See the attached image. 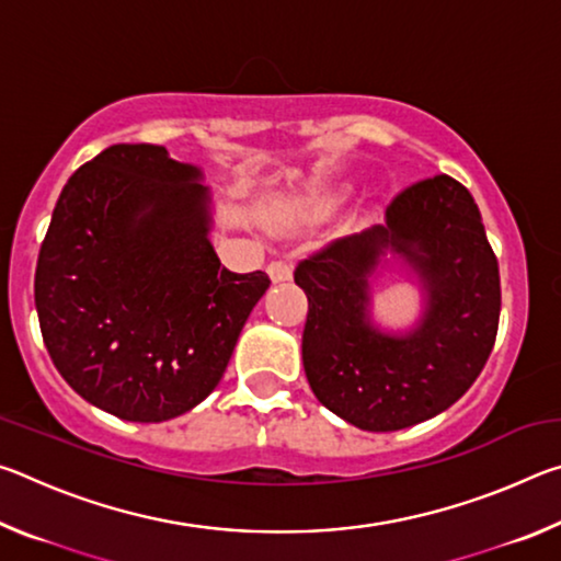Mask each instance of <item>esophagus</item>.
<instances>
[{"label": "esophagus", "mask_w": 561, "mask_h": 561, "mask_svg": "<svg viewBox=\"0 0 561 561\" xmlns=\"http://www.w3.org/2000/svg\"><path fill=\"white\" fill-rule=\"evenodd\" d=\"M267 274H270V279H272L274 284L289 282V279H291V264H289V262H282V260L272 262L270 267H267Z\"/></svg>", "instance_id": "obj_1"}]
</instances>
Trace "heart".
Listing matches in <instances>:
<instances>
[{"instance_id":"heart-1","label":"heart","mask_w":561,"mask_h":561,"mask_svg":"<svg viewBox=\"0 0 561 561\" xmlns=\"http://www.w3.org/2000/svg\"><path fill=\"white\" fill-rule=\"evenodd\" d=\"M344 195H346V190H339V193H331V195H327V197H321L319 205H321V207H331V205L341 203V197H344Z\"/></svg>"}]
</instances>
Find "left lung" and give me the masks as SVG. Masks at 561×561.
I'll return each instance as SVG.
<instances>
[{
    "instance_id": "8db88e82",
    "label": "left lung",
    "mask_w": 561,
    "mask_h": 561,
    "mask_svg": "<svg viewBox=\"0 0 561 561\" xmlns=\"http://www.w3.org/2000/svg\"><path fill=\"white\" fill-rule=\"evenodd\" d=\"M381 271L419 282L413 328L373 321L370 279ZM309 299L304 374L331 413L360 431L391 433L443 413L468 391L495 346L500 270L468 187L435 175L403 190L381 225L299 262Z\"/></svg>"
}]
</instances>
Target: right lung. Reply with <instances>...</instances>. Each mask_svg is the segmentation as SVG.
Masks as SVG:
<instances>
[{"label":"right lung","instance_id":"add662e5","mask_svg":"<svg viewBox=\"0 0 561 561\" xmlns=\"http://www.w3.org/2000/svg\"><path fill=\"white\" fill-rule=\"evenodd\" d=\"M203 168L118 144L64 185L34 301L56 371L123 421L163 423L220 383L267 274L227 272Z\"/></svg>","mask_w":561,"mask_h":561}]
</instances>
